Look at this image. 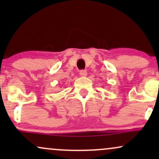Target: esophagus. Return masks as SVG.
<instances>
[{"instance_id": "34e87169", "label": "esophagus", "mask_w": 159, "mask_h": 159, "mask_svg": "<svg viewBox=\"0 0 159 159\" xmlns=\"http://www.w3.org/2000/svg\"><path fill=\"white\" fill-rule=\"evenodd\" d=\"M87 72L86 70L80 71V75H81V77H85V76H87Z\"/></svg>"}]
</instances>
